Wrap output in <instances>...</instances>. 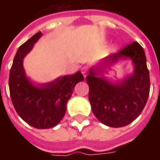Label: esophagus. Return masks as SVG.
<instances>
[{"instance_id": "34e87169", "label": "esophagus", "mask_w": 160, "mask_h": 160, "mask_svg": "<svg viewBox=\"0 0 160 160\" xmlns=\"http://www.w3.org/2000/svg\"><path fill=\"white\" fill-rule=\"evenodd\" d=\"M87 68H82V69H81V73H82V74H83V76L86 78L87 75Z\"/></svg>"}]
</instances>
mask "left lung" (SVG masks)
I'll return each instance as SVG.
<instances>
[{"instance_id":"left-lung-1","label":"left lung","mask_w":160,"mask_h":160,"mask_svg":"<svg viewBox=\"0 0 160 160\" xmlns=\"http://www.w3.org/2000/svg\"><path fill=\"white\" fill-rule=\"evenodd\" d=\"M130 58L134 73L118 83H111L102 73L103 67L93 68L87 76L92 111L102 123L112 128L127 126L140 116L150 92L149 71L144 49L137 42L104 59V65Z\"/></svg>"}]
</instances>
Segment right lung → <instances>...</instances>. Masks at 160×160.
<instances>
[{"label": "right lung", "instance_id": "obj_1", "mask_svg": "<svg viewBox=\"0 0 160 160\" xmlns=\"http://www.w3.org/2000/svg\"><path fill=\"white\" fill-rule=\"evenodd\" d=\"M41 36L38 32L19 47L10 69L8 84L12 103L18 115L31 126L44 129L55 127L62 119L74 87L84 80V76L78 71L49 83L33 85L26 77L23 60Z\"/></svg>", "mask_w": 160, "mask_h": 160}]
</instances>
